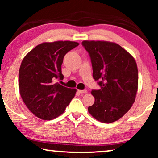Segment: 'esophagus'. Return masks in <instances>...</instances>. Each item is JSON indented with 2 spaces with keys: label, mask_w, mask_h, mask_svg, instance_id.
<instances>
[{
  "label": "esophagus",
  "mask_w": 158,
  "mask_h": 158,
  "mask_svg": "<svg viewBox=\"0 0 158 158\" xmlns=\"http://www.w3.org/2000/svg\"><path fill=\"white\" fill-rule=\"evenodd\" d=\"M78 92L81 94H86V93H88V90H78Z\"/></svg>",
  "instance_id": "esophagus-1"
}]
</instances>
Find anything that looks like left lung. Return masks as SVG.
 Segmentation results:
<instances>
[{
    "label": "left lung",
    "mask_w": 158,
    "mask_h": 158,
    "mask_svg": "<svg viewBox=\"0 0 158 158\" xmlns=\"http://www.w3.org/2000/svg\"><path fill=\"white\" fill-rule=\"evenodd\" d=\"M82 44L90 55L93 77L101 81V89L91 91L95 102L88 112L101 122H116L135 101L138 70L135 58L114 42L85 40Z\"/></svg>",
    "instance_id": "left-lung-1"
}]
</instances>
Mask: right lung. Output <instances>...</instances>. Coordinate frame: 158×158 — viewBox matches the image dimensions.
<instances>
[{
    "mask_svg": "<svg viewBox=\"0 0 158 158\" xmlns=\"http://www.w3.org/2000/svg\"><path fill=\"white\" fill-rule=\"evenodd\" d=\"M72 41L44 42L31 49L21 62L19 73V92L27 107L36 116L51 120L65 111L77 90L58 83L63 79L64 56L78 46Z\"/></svg>",
    "mask_w": 158,
    "mask_h": 158,
    "instance_id": "1",
    "label": "right lung"
}]
</instances>
